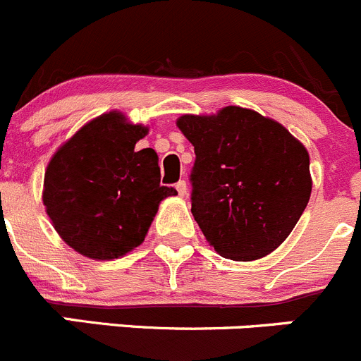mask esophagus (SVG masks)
<instances>
[{
  "label": "esophagus",
  "instance_id": "obj_1",
  "mask_svg": "<svg viewBox=\"0 0 361 361\" xmlns=\"http://www.w3.org/2000/svg\"><path fill=\"white\" fill-rule=\"evenodd\" d=\"M177 191H178V195H180V197H186L188 195V184H186V180H178L177 183Z\"/></svg>",
  "mask_w": 361,
  "mask_h": 361
}]
</instances>
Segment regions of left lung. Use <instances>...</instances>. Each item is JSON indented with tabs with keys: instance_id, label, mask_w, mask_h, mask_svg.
Segmentation results:
<instances>
[{
	"instance_id": "1",
	"label": "left lung",
	"mask_w": 361,
	"mask_h": 361,
	"mask_svg": "<svg viewBox=\"0 0 361 361\" xmlns=\"http://www.w3.org/2000/svg\"><path fill=\"white\" fill-rule=\"evenodd\" d=\"M177 127L195 147L191 212L209 245L232 260L274 252L310 200L303 143L276 120L239 106L178 116Z\"/></svg>"
}]
</instances>
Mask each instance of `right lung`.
Masks as SVG:
<instances>
[{
  "label": "right lung",
  "mask_w": 361,
  "mask_h": 361,
  "mask_svg": "<svg viewBox=\"0 0 361 361\" xmlns=\"http://www.w3.org/2000/svg\"><path fill=\"white\" fill-rule=\"evenodd\" d=\"M147 135V126L108 111L51 157L42 202L58 235L81 255L113 260L138 248L161 202L177 195L159 184L156 150L136 149Z\"/></svg>",
  "instance_id": "add662e5"
}]
</instances>
